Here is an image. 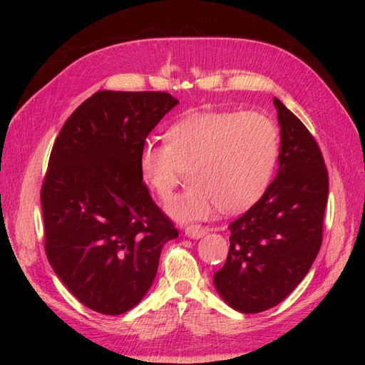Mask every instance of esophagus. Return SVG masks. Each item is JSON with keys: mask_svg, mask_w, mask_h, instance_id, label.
<instances>
[{"mask_svg": "<svg viewBox=\"0 0 365 365\" xmlns=\"http://www.w3.org/2000/svg\"><path fill=\"white\" fill-rule=\"evenodd\" d=\"M184 233H185V236L187 237H192V239H200V237H202L205 233H207V228L205 227H202V225H189L187 227L185 230H184Z\"/></svg>", "mask_w": 365, "mask_h": 365, "instance_id": "obj_1", "label": "esophagus"}]
</instances>
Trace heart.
<instances>
[{"instance_id":"heart-1","label":"heart","mask_w":365,"mask_h":365,"mask_svg":"<svg viewBox=\"0 0 365 365\" xmlns=\"http://www.w3.org/2000/svg\"><path fill=\"white\" fill-rule=\"evenodd\" d=\"M274 121L260 113L192 114L165 130V143L146 141L140 150L143 181L161 201L189 170L192 187L165 205L180 222L212 217L220 208L239 213L267 192L279 160Z\"/></svg>"}]
</instances>
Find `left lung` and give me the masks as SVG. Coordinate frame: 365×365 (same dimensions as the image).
Wrapping results in <instances>:
<instances>
[{
	"label": "left lung",
	"mask_w": 365,
	"mask_h": 365,
	"mask_svg": "<svg viewBox=\"0 0 365 365\" xmlns=\"http://www.w3.org/2000/svg\"><path fill=\"white\" fill-rule=\"evenodd\" d=\"M279 172L247 213L230 224L227 262L215 274L222 300L242 314L283 302L311 269L323 240L329 175L315 138L279 98Z\"/></svg>",
	"instance_id": "left-lung-1"
}]
</instances>
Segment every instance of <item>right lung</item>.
<instances>
[{
  "label": "right lung",
  "instance_id": "obj_1",
  "mask_svg": "<svg viewBox=\"0 0 365 365\" xmlns=\"http://www.w3.org/2000/svg\"><path fill=\"white\" fill-rule=\"evenodd\" d=\"M178 101L158 91H97L65 121L41 189L46 252L91 311L137 306L178 230L152 201L138 168L149 132Z\"/></svg>",
  "mask_w": 365,
  "mask_h": 365
}]
</instances>
